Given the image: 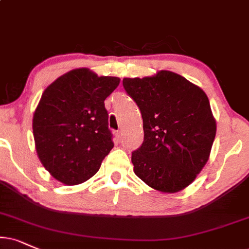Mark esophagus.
I'll use <instances>...</instances> for the list:
<instances>
[{
    "instance_id": "1",
    "label": "esophagus",
    "mask_w": 249,
    "mask_h": 249,
    "mask_svg": "<svg viewBox=\"0 0 249 249\" xmlns=\"http://www.w3.org/2000/svg\"><path fill=\"white\" fill-rule=\"evenodd\" d=\"M115 137L116 139H118L119 141H121V139H122V131L121 130H118V131H115Z\"/></svg>"
}]
</instances>
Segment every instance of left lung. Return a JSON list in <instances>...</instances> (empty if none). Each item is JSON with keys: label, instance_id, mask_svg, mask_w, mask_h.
<instances>
[{"label": "left lung", "instance_id": "obj_1", "mask_svg": "<svg viewBox=\"0 0 249 249\" xmlns=\"http://www.w3.org/2000/svg\"><path fill=\"white\" fill-rule=\"evenodd\" d=\"M139 106L144 141L131 153L134 172L153 189L177 193L189 186L209 159L216 121L207 94L176 72L124 78Z\"/></svg>", "mask_w": 249, "mask_h": 249}]
</instances>
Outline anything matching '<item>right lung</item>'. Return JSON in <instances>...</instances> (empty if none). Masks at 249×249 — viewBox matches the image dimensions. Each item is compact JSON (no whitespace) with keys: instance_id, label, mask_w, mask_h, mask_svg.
I'll list each match as a JSON object with an SVG mask.
<instances>
[{"instance_id":"right-lung-1","label":"right lung","mask_w":249,"mask_h":249,"mask_svg":"<svg viewBox=\"0 0 249 249\" xmlns=\"http://www.w3.org/2000/svg\"><path fill=\"white\" fill-rule=\"evenodd\" d=\"M120 79L98 77L87 68L64 73L42 93L33 115L40 161L64 185L93 177L114 146L105 99Z\"/></svg>"}]
</instances>
